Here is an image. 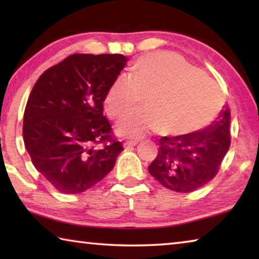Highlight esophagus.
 <instances>
[{
  "label": "esophagus",
  "instance_id": "1",
  "mask_svg": "<svg viewBox=\"0 0 259 259\" xmlns=\"http://www.w3.org/2000/svg\"><path fill=\"white\" fill-rule=\"evenodd\" d=\"M138 144V140H124L123 146L124 147H133Z\"/></svg>",
  "mask_w": 259,
  "mask_h": 259
}]
</instances>
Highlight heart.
Masks as SVG:
<instances>
[{
	"instance_id": "1",
	"label": "heart",
	"mask_w": 259,
	"mask_h": 259,
	"mask_svg": "<svg viewBox=\"0 0 259 259\" xmlns=\"http://www.w3.org/2000/svg\"><path fill=\"white\" fill-rule=\"evenodd\" d=\"M144 100V112L122 120L116 133L142 138L159 130L163 136H183L204 128L222 107L217 85L185 60L170 54L139 58L129 77L116 78L104 99L112 119L128 115Z\"/></svg>"
}]
</instances>
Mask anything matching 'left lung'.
Wrapping results in <instances>:
<instances>
[{"label": "left lung", "mask_w": 259, "mask_h": 259, "mask_svg": "<svg viewBox=\"0 0 259 259\" xmlns=\"http://www.w3.org/2000/svg\"><path fill=\"white\" fill-rule=\"evenodd\" d=\"M230 117L225 105L204 129L160 138L159 154L148 171L161 185L175 192L190 193L204 186L216 176L230 148Z\"/></svg>", "instance_id": "8db88e82"}]
</instances>
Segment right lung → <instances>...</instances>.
<instances>
[{"mask_svg": "<svg viewBox=\"0 0 259 259\" xmlns=\"http://www.w3.org/2000/svg\"><path fill=\"white\" fill-rule=\"evenodd\" d=\"M126 61L117 54L72 55L47 69L32 89L24 113L25 147L35 169L64 194L95 186L123 151L111 136L103 103Z\"/></svg>", "mask_w": 259, "mask_h": 259, "instance_id": "1", "label": "right lung"}]
</instances>
